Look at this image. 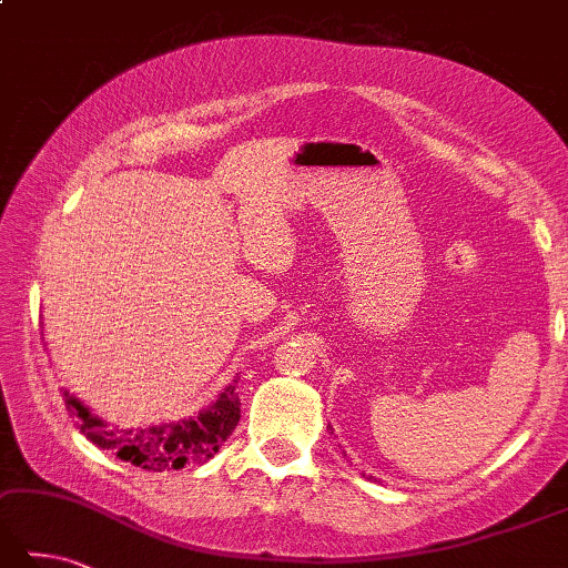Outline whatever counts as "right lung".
<instances>
[{
  "instance_id": "1",
  "label": "right lung",
  "mask_w": 568,
  "mask_h": 568,
  "mask_svg": "<svg viewBox=\"0 0 568 568\" xmlns=\"http://www.w3.org/2000/svg\"><path fill=\"white\" fill-rule=\"evenodd\" d=\"M63 403H67L73 423L93 445H99L101 450H111L123 463L151 469V473L207 463L240 423L237 381H232L217 395V400L197 415L180 423L138 427V430L109 427L91 415V410L69 390H63Z\"/></svg>"
}]
</instances>
